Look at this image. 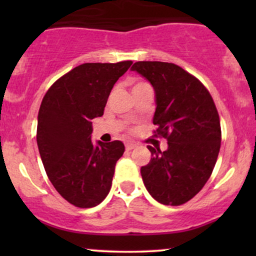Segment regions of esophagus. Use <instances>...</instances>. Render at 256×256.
Instances as JSON below:
<instances>
[{
	"label": "esophagus",
	"mask_w": 256,
	"mask_h": 256,
	"mask_svg": "<svg viewBox=\"0 0 256 256\" xmlns=\"http://www.w3.org/2000/svg\"><path fill=\"white\" fill-rule=\"evenodd\" d=\"M136 144H134V143H126V146H125V148H126V150H132V149H134L136 148Z\"/></svg>",
	"instance_id": "1"
}]
</instances>
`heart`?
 <instances>
[{
    "label": "heart",
    "mask_w": 256,
    "mask_h": 256,
    "mask_svg": "<svg viewBox=\"0 0 256 256\" xmlns=\"http://www.w3.org/2000/svg\"><path fill=\"white\" fill-rule=\"evenodd\" d=\"M142 85H146V83H143V82H138V83L134 84L132 89H134V88H138V86H142Z\"/></svg>",
    "instance_id": "obj_1"
}]
</instances>
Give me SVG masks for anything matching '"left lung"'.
Returning a JSON list of instances; mask_svg holds the SVG:
<instances>
[{
  "label": "left lung",
  "instance_id": "obj_1",
  "mask_svg": "<svg viewBox=\"0 0 256 256\" xmlns=\"http://www.w3.org/2000/svg\"><path fill=\"white\" fill-rule=\"evenodd\" d=\"M131 71L155 91L152 124L167 138L165 152L148 146L152 158L140 167L152 198L167 206L192 200L212 174L222 142L219 114L204 84L174 64L138 61Z\"/></svg>",
  "mask_w": 256,
  "mask_h": 256
}]
</instances>
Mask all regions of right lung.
I'll return each mask as SVG.
<instances>
[{"mask_svg": "<svg viewBox=\"0 0 256 256\" xmlns=\"http://www.w3.org/2000/svg\"><path fill=\"white\" fill-rule=\"evenodd\" d=\"M132 61L83 64L46 91L37 119V146L49 180L76 207L101 204L110 192L124 143L91 140L92 122Z\"/></svg>", "mask_w": 256, "mask_h": 256, "instance_id": "add662e5", "label": "right lung"}]
</instances>
